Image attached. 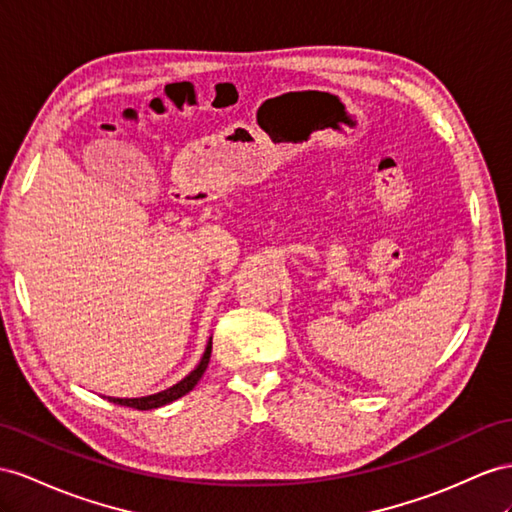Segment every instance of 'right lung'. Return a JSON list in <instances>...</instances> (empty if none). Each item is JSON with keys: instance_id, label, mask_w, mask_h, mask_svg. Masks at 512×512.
<instances>
[{"instance_id": "add662e5", "label": "right lung", "mask_w": 512, "mask_h": 512, "mask_svg": "<svg viewBox=\"0 0 512 512\" xmlns=\"http://www.w3.org/2000/svg\"><path fill=\"white\" fill-rule=\"evenodd\" d=\"M209 357H212V337H209L201 363L196 365V368L186 378H183V381H179L177 385L168 387V389H164L160 393H153V396H144V398H108V400L114 402V404H121V406H131V409H138V411H151V409H157V406H164V404L175 402L177 398L186 396V393L192 391L194 385L201 381L203 372L207 370Z\"/></svg>"}]
</instances>
